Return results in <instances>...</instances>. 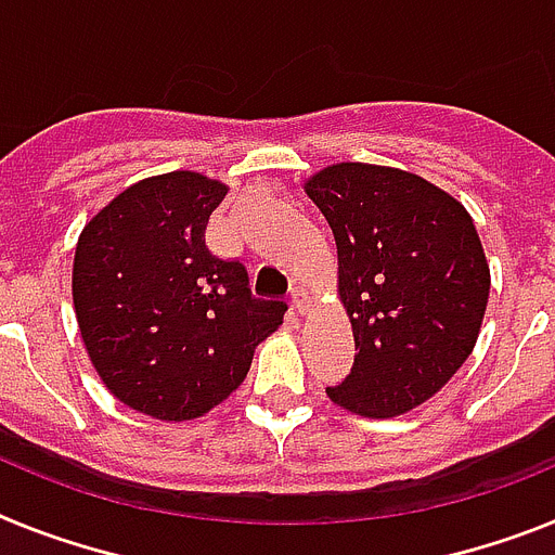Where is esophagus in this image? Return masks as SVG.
<instances>
[{"label":"esophagus","instance_id":"1","mask_svg":"<svg viewBox=\"0 0 555 555\" xmlns=\"http://www.w3.org/2000/svg\"><path fill=\"white\" fill-rule=\"evenodd\" d=\"M292 306H295L297 314H306V311H309V295H306L302 288H295V292H292Z\"/></svg>","mask_w":555,"mask_h":555}]
</instances>
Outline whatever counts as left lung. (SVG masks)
<instances>
[{
  "mask_svg": "<svg viewBox=\"0 0 555 555\" xmlns=\"http://www.w3.org/2000/svg\"><path fill=\"white\" fill-rule=\"evenodd\" d=\"M334 230L357 357L334 404L392 418L433 399L480 334L491 274L466 207L399 168L339 163L306 182Z\"/></svg>",
  "mask_w": 555,
  "mask_h": 555,
  "instance_id": "8db88e82",
  "label": "left lung"
}]
</instances>
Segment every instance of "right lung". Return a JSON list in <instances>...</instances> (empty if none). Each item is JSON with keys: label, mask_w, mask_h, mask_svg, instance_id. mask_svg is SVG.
Instances as JSON below:
<instances>
[{"label": "right lung", "mask_w": 555, "mask_h": 555, "mask_svg": "<svg viewBox=\"0 0 555 555\" xmlns=\"http://www.w3.org/2000/svg\"><path fill=\"white\" fill-rule=\"evenodd\" d=\"M227 184L193 170L142 179L112 198L75 246L73 302L103 385L159 421H191L246 378L286 302L255 297L241 260L205 230Z\"/></svg>", "instance_id": "add662e5"}]
</instances>
